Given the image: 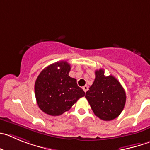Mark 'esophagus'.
I'll return each instance as SVG.
<instances>
[{
    "instance_id": "esophagus-1",
    "label": "esophagus",
    "mask_w": 150,
    "mask_h": 150,
    "mask_svg": "<svg viewBox=\"0 0 150 150\" xmlns=\"http://www.w3.org/2000/svg\"><path fill=\"white\" fill-rule=\"evenodd\" d=\"M82 89H83V91H85V93H86L87 91L88 90V85H85V86L82 87Z\"/></svg>"
}]
</instances>
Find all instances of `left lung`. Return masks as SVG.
Segmentation results:
<instances>
[{
	"label": "left lung",
	"instance_id": "8db88e82",
	"mask_svg": "<svg viewBox=\"0 0 150 150\" xmlns=\"http://www.w3.org/2000/svg\"><path fill=\"white\" fill-rule=\"evenodd\" d=\"M96 78L85 93L94 114L104 121H111L121 114L126 102V93L113 76H105L103 69L95 71Z\"/></svg>",
	"mask_w": 150,
	"mask_h": 150
}]
</instances>
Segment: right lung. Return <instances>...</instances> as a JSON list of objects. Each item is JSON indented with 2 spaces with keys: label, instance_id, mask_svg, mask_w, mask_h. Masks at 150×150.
<instances>
[{
  "label": "right lung",
  "instance_id": "1",
  "mask_svg": "<svg viewBox=\"0 0 150 150\" xmlns=\"http://www.w3.org/2000/svg\"><path fill=\"white\" fill-rule=\"evenodd\" d=\"M70 71L71 65L60 61L44 68L37 78L35 97L39 108L46 114L62 115L85 96L76 79L69 76Z\"/></svg>",
  "mask_w": 150,
  "mask_h": 150
}]
</instances>
